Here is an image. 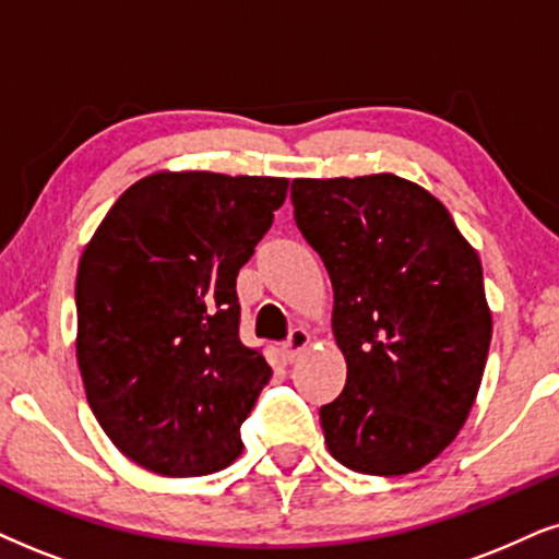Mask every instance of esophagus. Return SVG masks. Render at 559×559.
<instances>
[{"label":"esophagus","instance_id":"1","mask_svg":"<svg viewBox=\"0 0 559 559\" xmlns=\"http://www.w3.org/2000/svg\"><path fill=\"white\" fill-rule=\"evenodd\" d=\"M307 345H309V332L304 328H294L284 341V356L288 358V361H294V358L299 356V353L307 348Z\"/></svg>","mask_w":559,"mask_h":559}]
</instances>
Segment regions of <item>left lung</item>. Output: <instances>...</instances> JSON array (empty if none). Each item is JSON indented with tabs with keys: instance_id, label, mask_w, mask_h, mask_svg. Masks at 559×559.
<instances>
[{
	"instance_id": "left-lung-1",
	"label": "left lung",
	"mask_w": 559,
	"mask_h": 559,
	"mask_svg": "<svg viewBox=\"0 0 559 559\" xmlns=\"http://www.w3.org/2000/svg\"><path fill=\"white\" fill-rule=\"evenodd\" d=\"M296 227L328 267L348 379L324 443L361 475H409L454 441L490 350L483 265L428 190L397 175L294 180Z\"/></svg>"
}]
</instances>
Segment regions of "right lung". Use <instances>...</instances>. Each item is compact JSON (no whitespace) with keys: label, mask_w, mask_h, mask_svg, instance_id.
I'll use <instances>...</instances> for the list:
<instances>
[{"label":"right lung","mask_w":559,"mask_h":559,"mask_svg":"<svg viewBox=\"0 0 559 559\" xmlns=\"http://www.w3.org/2000/svg\"><path fill=\"white\" fill-rule=\"evenodd\" d=\"M288 180L157 173L112 203L76 273L87 402L131 462L198 477L242 454L239 426L271 379L239 341L237 273Z\"/></svg>","instance_id":"right-lung-1"}]
</instances>
